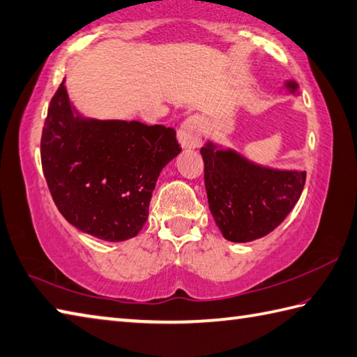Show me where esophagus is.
Here are the masks:
<instances>
[{
  "label": "esophagus",
  "mask_w": 357,
  "mask_h": 357,
  "mask_svg": "<svg viewBox=\"0 0 357 357\" xmlns=\"http://www.w3.org/2000/svg\"><path fill=\"white\" fill-rule=\"evenodd\" d=\"M178 141L184 150H193L202 142V123L198 116H190L178 131Z\"/></svg>",
  "instance_id": "34e87169"
}]
</instances>
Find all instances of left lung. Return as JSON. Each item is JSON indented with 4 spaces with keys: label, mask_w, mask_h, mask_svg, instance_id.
<instances>
[{
    "label": "left lung",
    "mask_w": 357,
    "mask_h": 357,
    "mask_svg": "<svg viewBox=\"0 0 357 357\" xmlns=\"http://www.w3.org/2000/svg\"><path fill=\"white\" fill-rule=\"evenodd\" d=\"M289 94L298 85L286 80ZM208 208L226 240L248 243L272 232L302 195L306 172L255 164L212 141L201 146Z\"/></svg>",
    "instance_id": "left-lung-1"
}]
</instances>
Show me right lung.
I'll list each match as a JSON object with an SVG mask.
<instances>
[{
	"instance_id": "add662e5",
	"label": "right lung",
	"mask_w": 357,
	"mask_h": 357,
	"mask_svg": "<svg viewBox=\"0 0 357 357\" xmlns=\"http://www.w3.org/2000/svg\"><path fill=\"white\" fill-rule=\"evenodd\" d=\"M179 153L173 128L80 114L65 80L41 135V165L55 206L74 227L103 241L139 234L160 172Z\"/></svg>"
}]
</instances>
